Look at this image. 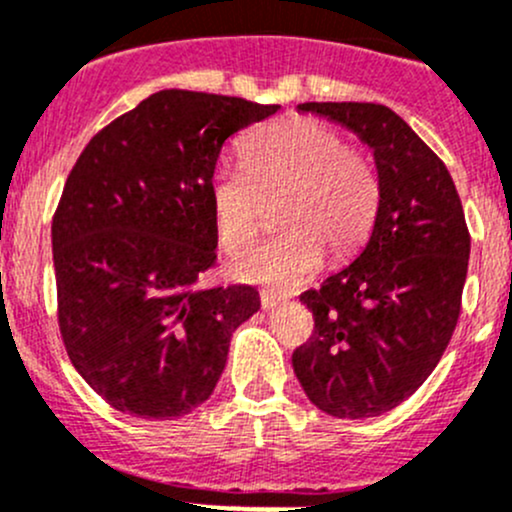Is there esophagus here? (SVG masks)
Segmentation results:
<instances>
[{"label":"esophagus","mask_w":512,"mask_h":512,"mask_svg":"<svg viewBox=\"0 0 512 512\" xmlns=\"http://www.w3.org/2000/svg\"><path fill=\"white\" fill-rule=\"evenodd\" d=\"M260 299H262V309H277L279 304H284V301H287V297H282V294H277V292H262L260 294Z\"/></svg>","instance_id":"1"}]
</instances>
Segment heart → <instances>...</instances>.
<instances>
[{
	"label": "heart",
	"instance_id": "1",
	"mask_svg": "<svg viewBox=\"0 0 512 512\" xmlns=\"http://www.w3.org/2000/svg\"><path fill=\"white\" fill-rule=\"evenodd\" d=\"M279 193V225L287 230L235 255V277L277 287L301 284L319 270L324 247L333 260L358 250L380 201L373 164L346 147L336 127L314 117L260 127L242 144V164L215 166L211 206L223 247L238 250L255 238L265 198Z\"/></svg>",
	"mask_w": 512,
	"mask_h": 512
}]
</instances>
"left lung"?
Returning <instances> with one entry per match:
<instances>
[{
    "mask_svg": "<svg viewBox=\"0 0 512 512\" xmlns=\"http://www.w3.org/2000/svg\"><path fill=\"white\" fill-rule=\"evenodd\" d=\"M373 152L380 201L368 245L321 289L292 355L306 397L338 419L390 412L432 375L461 311L471 238L454 179L400 115L375 102H304Z\"/></svg>",
    "mask_w": 512,
    "mask_h": 512,
    "instance_id": "left-lung-1",
    "label": "left lung"
}]
</instances>
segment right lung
<instances>
[{
	"label": "right lung",
	"mask_w": 512,
	"mask_h": 512,
	"mask_svg": "<svg viewBox=\"0 0 512 512\" xmlns=\"http://www.w3.org/2000/svg\"><path fill=\"white\" fill-rule=\"evenodd\" d=\"M279 105L159 90L100 129L51 225L58 326L80 378L115 410L176 419L218 385L252 287H201L215 262L211 174L225 139Z\"/></svg>",
	"instance_id": "1"
}]
</instances>
